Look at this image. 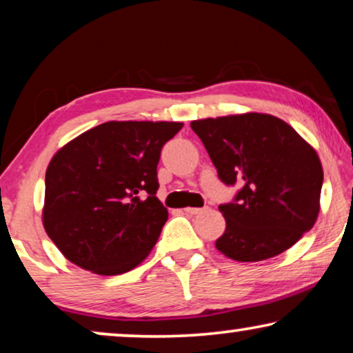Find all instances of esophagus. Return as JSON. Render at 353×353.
<instances>
[{"mask_svg": "<svg viewBox=\"0 0 353 353\" xmlns=\"http://www.w3.org/2000/svg\"><path fill=\"white\" fill-rule=\"evenodd\" d=\"M207 210H209V207H201V209H199V207H186V209H185L186 214H190V215H201Z\"/></svg>", "mask_w": 353, "mask_h": 353, "instance_id": "34e87169", "label": "esophagus"}]
</instances>
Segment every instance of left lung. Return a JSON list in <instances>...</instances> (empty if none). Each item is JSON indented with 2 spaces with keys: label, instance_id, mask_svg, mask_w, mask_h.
<instances>
[{
  "label": "left lung",
  "instance_id": "left-lung-1",
  "mask_svg": "<svg viewBox=\"0 0 353 353\" xmlns=\"http://www.w3.org/2000/svg\"><path fill=\"white\" fill-rule=\"evenodd\" d=\"M225 185L241 183L219 209L215 248L236 262H260L292 248L320 214L323 167L315 149L284 120L248 112L191 122Z\"/></svg>",
  "mask_w": 353,
  "mask_h": 353
}]
</instances>
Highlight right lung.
Here are the masks:
<instances>
[{
  "label": "right lung",
  "instance_id": "add662e5",
  "mask_svg": "<svg viewBox=\"0 0 353 353\" xmlns=\"http://www.w3.org/2000/svg\"><path fill=\"white\" fill-rule=\"evenodd\" d=\"M181 122H105L81 133L46 168L43 226L77 267L112 276L138 267L168 212L157 199L162 146Z\"/></svg>",
  "mask_w": 353,
  "mask_h": 353
}]
</instances>
